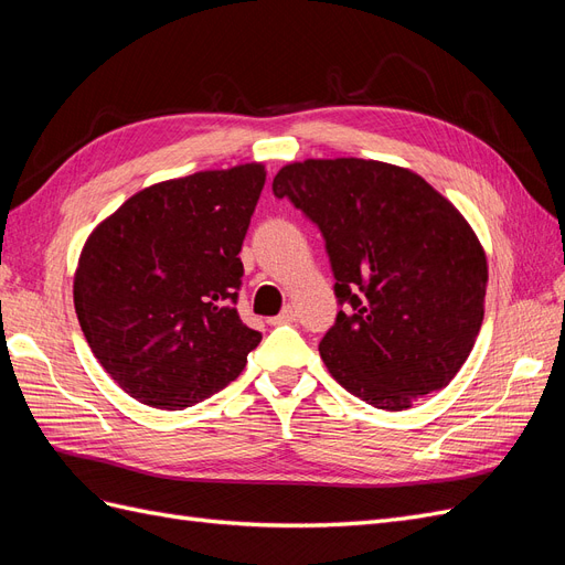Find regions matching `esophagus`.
I'll return each mask as SVG.
<instances>
[{
  "instance_id": "esophagus-1",
  "label": "esophagus",
  "mask_w": 565,
  "mask_h": 565,
  "mask_svg": "<svg viewBox=\"0 0 565 565\" xmlns=\"http://www.w3.org/2000/svg\"><path fill=\"white\" fill-rule=\"evenodd\" d=\"M297 320V311L292 309V306H287V309L280 313V316H276V318H268V322L270 324H280V322H295Z\"/></svg>"
}]
</instances>
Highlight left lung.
Masks as SVG:
<instances>
[{"instance_id":"left-lung-1","label":"left lung","mask_w":565,"mask_h":565,"mask_svg":"<svg viewBox=\"0 0 565 565\" xmlns=\"http://www.w3.org/2000/svg\"><path fill=\"white\" fill-rule=\"evenodd\" d=\"M273 193L316 221L349 303L318 347L332 377L388 413L446 388L488 287L486 249L455 204L413 169L363 158L289 162Z\"/></svg>"}]
</instances>
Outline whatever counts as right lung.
<instances>
[{
  "mask_svg": "<svg viewBox=\"0 0 565 565\" xmlns=\"http://www.w3.org/2000/svg\"><path fill=\"white\" fill-rule=\"evenodd\" d=\"M262 162L134 193L89 233L73 297L96 361L131 398L183 409L245 370L262 334L235 309Z\"/></svg>",
  "mask_w": 565,
  "mask_h": 565,
  "instance_id": "obj_1",
  "label": "right lung"
}]
</instances>
